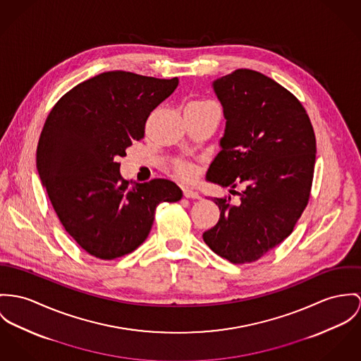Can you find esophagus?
<instances>
[{
  "mask_svg": "<svg viewBox=\"0 0 361 361\" xmlns=\"http://www.w3.org/2000/svg\"><path fill=\"white\" fill-rule=\"evenodd\" d=\"M184 196L188 197V199H200L199 194L194 191V190H191V188H185L184 190Z\"/></svg>",
  "mask_w": 361,
  "mask_h": 361,
  "instance_id": "1",
  "label": "esophagus"
}]
</instances>
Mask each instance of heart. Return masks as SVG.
<instances>
[{
    "label": "heart",
    "mask_w": 361,
    "mask_h": 361,
    "mask_svg": "<svg viewBox=\"0 0 361 361\" xmlns=\"http://www.w3.org/2000/svg\"><path fill=\"white\" fill-rule=\"evenodd\" d=\"M177 173L184 178H192L195 174V166L191 162L187 161H177L176 162Z\"/></svg>",
    "instance_id": "1"
}]
</instances>
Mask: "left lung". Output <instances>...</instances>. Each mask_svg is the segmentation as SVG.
<instances>
[{
	"mask_svg": "<svg viewBox=\"0 0 361 361\" xmlns=\"http://www.w3.org/2000/svg\"><path fill=\"white\" fill-rule=\"evenodd\" d=\"M224 110L221 151L206 180L245 187L239 203L214 197L220 220L204 243L232 264L261 258L280 245L305 210L316 161L313 126L300 100L272 78L247 68L213 82Z\"/></svg>",
	"mask_w": 361,
	"mask_h": 361,
	"instance_id": "obj_1",
	"label": "left lung"
}]
</instances>
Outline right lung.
<instances>
[{
    "label": "right lung",
    "mask_w": 361,
    "mask_h": 361,
    "mask_svg": "<svg viewBox=\"0 0 361 361\" xmlns=\"http://www.w3.org/2000/svg\"><path fill=\"white\" fill-rule=\"evenodd\" d=\"M177 85L178 78L103 73L68 90L45 121L37 147L39 178L67 233L96 258L137 249L157 206L183 196L165 178L129 185L116 162L144 137L148 115Z\"/></svg>",
    "instance_id": "obj_1"
}]
</instances>
